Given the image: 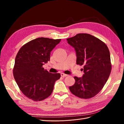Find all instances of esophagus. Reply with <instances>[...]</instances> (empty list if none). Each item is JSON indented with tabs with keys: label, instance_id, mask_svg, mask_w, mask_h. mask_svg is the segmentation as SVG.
<instances>
[{
	"label": "esophagus",
	"instance_id": "1",
	"mask_svg": "<svg viewBox=\"0 0 124 124\" xmlns=\"http://www.w3.org/2000/svg\"><path fill=\"white\" fill-rule=\"evenodd\" d=\"M61 74V76L62 77H66L67 76V74H66L63 73H62Z\"/></svg>",
	"mask_w": 124,
	"mask_h": 124
}]
</instances>
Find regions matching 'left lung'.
<instances>
[{"mask_svg":"<svg viewBox=\"0 0 124 124\" xmlns=\"http://www.w3.org/2000/svg\"><path fill=\"white\" fill-rule=\"evenodd\" d=\"M77 54V64L84 66L83 77H74L75 83L70 86L71 93L78 98L89 99L100 92L111 71L109 50L98 38L88 33H78L67 39Z\"/></svg>","mask_w":124,"mask_h":124,"instance_id":"obj_1","label":"left lung"}]
</instances>
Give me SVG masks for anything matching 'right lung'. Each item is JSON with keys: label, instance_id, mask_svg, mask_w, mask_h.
Masks as SVG:
<instances>
[{"label": "right lung", "instance_id": "obj_1", "mask_svg": "<svg viewBox=\"0 0 124 124\" xmlns=\"http://www.w3.org/2000/svg\"><path fill=\"white\" fill-rule=\"evenodd\" d=\"M61 39L41 37L25 44L18 51L13 69L14 79L28 98L42 101L49 97L59 73H51L43 67L50 59L52 50Z\"/></svg>", "mask_w": 124, "mask_h": 124}]
</instances>
